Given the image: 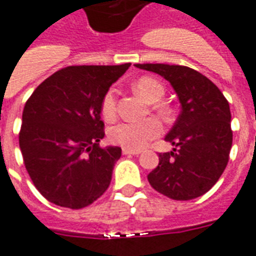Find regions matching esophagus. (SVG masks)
<instances>
[{
    "instance_id": "esophagus-1",
    "label": "esophagus",
    "mask_w": 256,
    "mask_h": 256,
    "mask_svg": "<svg viewBox=\"0 0 256 256\" xmlns=\"http://www.w3.org/2000/svg\"><path fill=\"white\" fill-rule=\"evenodd\" d=\"M122 152H124V154H126V156H138V154H140V152H138V150L124 149Z\"/></svg>"
}]
</instances>
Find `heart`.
I'll return each mask as SVG.
<instances>
[{
	"label": "heart",
	"mask_w": 256,
	"mask_h": 256,
	"mask_svg": "<svg viewBox=\"0 0 256 256\" xmlns=\"http://www.w3.org/2000/svg\"><path fill=\"white\" fill-rule=\"evenodd\" d=\"M134 91L148 102L156 103L164 96L162 84L149 76H144L134 83ZM160 112H164L161 106H157ZM100 112L106 120H112L116 116V92L114 88L108 90L103 96L100 104ZM161 124L154 118L138 120V122H120L108 132V140L115 145H120L128 150L144 149L152 140L157 138L161 134Z\"/></svg>",
	"instance_id": "1"
}]
</instances>
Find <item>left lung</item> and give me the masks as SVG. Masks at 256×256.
Masks as SVG:
<instances>
[{
    "label": "left lung",
    "mask_w": 256,
    "mask_h": 256,
    "mask_svg": "<svg viewBox=\"0 0 256 256\" xmlns=\"http://www.w3.org/2000/svg\"><path fill=\"white\" fill-rule=\"evenodd\" d=\"M158 74L172 84L181 112L165 141L173 152L160 153L158 166L148 176L157 192L173 200L202 196L223 174L232 146L231 111L227 99L196 70L169 64H136Z\"/></svg>",
    "instance_id": "obj_1"
}]
</instances>
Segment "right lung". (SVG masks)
I'll use <instances>...</instances> for the list:
<instances>
[{
    "label": "right lung",
    "mask_w": 256,
    "mask_h": 256,
    "mask_svg": "<svg viewBox=\"0 0 256 256\" xmlns=\"http://www.w3.org/2000/svg\"><path fill=\"white\" fill-rule=\"evenodd\" d=\"M130 66L66 67L26 100L20 149L29 177L48 202L80 210L107 190L122 149L99 146L104 136L100 104Z\"/></svg>",
    "instance_id": "obj_1"
}]
</instances>
